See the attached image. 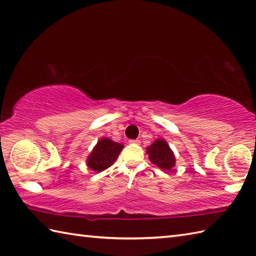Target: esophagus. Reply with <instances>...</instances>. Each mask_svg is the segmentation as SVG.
<instances>
[{
    "label": "esophagus",
    "mask_w": 256,
    "mask_h": 256,
    "mask_svg": "<svg viewBox=\"0 0 256 256\" xmlns=\"http://www.w3.org/2000/svg\"><path fill=\"white\" fill-rule=\"evenodd\" d=\"M128 142L131 143V144H140V140H130Z\"/></svg>",
    "instance_id": "34e87169"
}]
</instances>
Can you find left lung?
<instances>
[{"instance_id": "1", "label": "left lung", "mask_w": 256, "mask_h": 256, "mask_svg": "<svg viewBox=\"0 0 256 256\" xmlns=\"http://www.w3.org/2000/svg\"><path fill=\"white\" fill-rule=\"evenodd\" d=\"M150 160L162 170H170L175 166V156L164 140H156L148 148Z\"/></svg>"}]
</instances>
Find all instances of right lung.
Masks as SVG:
<instances>
[{
	"mask_svg": "<svg viewBox=\"0 0 256 256\" xmlns=\"http://www.w3.org/2000/svg\"><path fill=\"white\" fill-rule=\"evenodd\" d=\"M122 150V144L113 142L106 138H101L88 157L86 164H88L89 168L98 172L104 170L113 165V162L116 160Z\"/></svg>",
	"mask_w": 256,
	"mask_h": 256,
	"instance_id": "right-lung-1",
	"label": "right lung"
}]
</instances>
